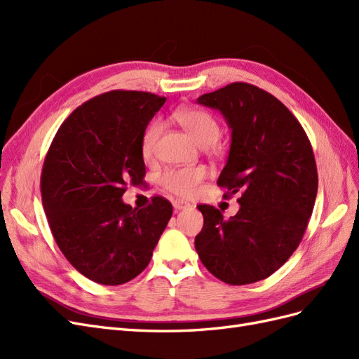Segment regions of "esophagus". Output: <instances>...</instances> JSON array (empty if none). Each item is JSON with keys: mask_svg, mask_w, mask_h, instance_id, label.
<instances>
[{"mask_svg": "<svg viewBox=\"0 0 359 359\" xmlns=\"http://www.w3.org/2000/svg\"><path fill=\"white\" fill-rule=\"evenodd\" d=\"M173 208H175L177 211H181V210H189L191 208V205L186 201H173Z\"/></svg>", "mask_w": 359, "mask_h": 359, "instance_id": "obj_1", "label": "esophagus"}]
</instances>
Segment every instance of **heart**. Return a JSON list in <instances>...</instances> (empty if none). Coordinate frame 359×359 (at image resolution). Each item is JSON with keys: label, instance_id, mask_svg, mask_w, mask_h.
Listing matches in <instances>:
<instances>
[{"label": "heart", "instance_id": "b5f03b06", "mask_svg": "<svg viewBox=\"0 0 359 359\" xmlns=\"http://www.w3.org/2000/svg\"><path fill=\"white\" fill-rule=\"evenodd\" d=\"M172 118L196 140L199 147L210 148L220 139L222 128L217 119L201 109H181L173 112ZM161 133V123H149L140 140V151L145 160L153 158L156 154L157 140ZM206 173L202 168H187V169H169L161 177V184L166 190L178 194V196L189 198L193 196L201 187Z\"/></svg>", "mask_w": 359, "mask_h": 359}]
</instances>
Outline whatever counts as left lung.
Returning <instances> with one entry per match:
<instances>
[{
	"instance_id": "left-lung-1",
	"label": "left lung",
	"mask_w": 359,
	"mask_h": 359,
	"mask_svg": "<svg viewBox=\"0 0 359 359\" xmlns=\"http://www.w3.org/2000/svg\"><path fill=\"white\" fill-rule=\"evenodd\" d=\"M199 104L219 111L232 130L226 166L217 184L240 193L229 220L199 205L203 227L194 247L205 268L227 285L264 280L299 245L318 194L310 140L287 107L245 82L203 94Z\"/></svg>"
}]
</instances>
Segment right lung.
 Wrapping results in <instances>:
<instances>
[{
	"label": "right lung",
	"mask_w": 359,
	"mask_h": 359,
	"mask_svg": "<svg viewBox=\"0 0 359 359\" xmlns=\"http://www.w3.org/2000/svg\"><path fill=\"white\" fill-rule=\"evenodd\" d=\"M165 97L111 91L85 102L61 124L41 170V202L69 262L95 283L118 286L148 266L172 217L156 196L144 210L123 202L127 182L145 177L140 140Z\"/></svg>",
	"instance_id": "add662e5"
}]
</instances>
